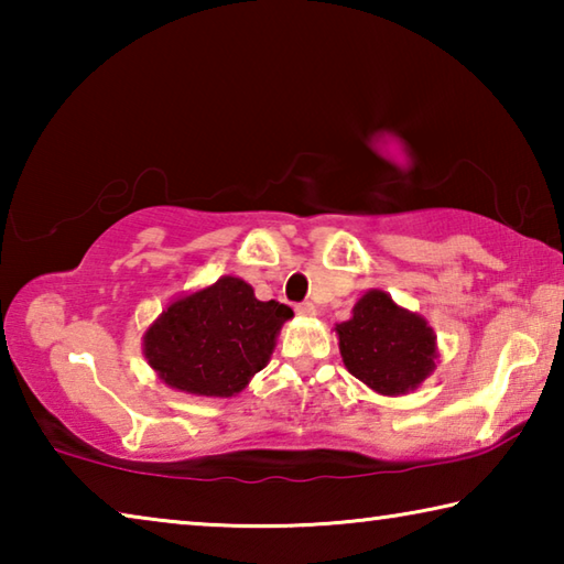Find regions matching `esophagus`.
Returning a JSON list of instances; mask_svg holds the SVG:
<instances>
[{
    "label": "esophagus",
    "instance_id": "1",
    "mask_svg": "<svg viewBox=\"0 0 564 564\" xmlns=\"http://www.w3.org/2000/svg\"><path fill=\"white\" fill-rule=\"evenodd\" d=\"M295 313H301V316H316V305H313L311 301H303L295 305Z\"/></svg>",
    "mask_w": 564,
    "mask_h": 564
}]
</instances>
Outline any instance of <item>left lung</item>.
I'll list each match as a JSON object with an SVG mask.
<instances>
[{"label":"left lung","mask_w":564,"mask_h":564,"mask_svg":"<svg viewBox=\"0 0 564 564\" xmlns=\"http://www.w3.org/2000/svg\"><path fill=\"white\" fill-rule=\"evenodd\" d=\"M346 368L383 395H403L435 368V336L427 323L393 303L383 291H368L352 318L336 328Z\"/></svg>","instance_id":"obj_1"}]
</instances>
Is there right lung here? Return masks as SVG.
<instances>
[{"label": "right lung", "instance_id": "1", "mask_svg": "<svg viewBox=\"0 0 564 564\" xmlns=\"http://www.w3.org/2000/svg\"><path fill=\"white\" fill-rule=\"evenodd\" d=\"M291 316L289 305L259 301L246 281L224 275L171 303L147 330L144 352L166 386L228 398L265 368L275 333Z\"/></svg>", "mask_w": 564, "mask_h": 564}]
</instances>
